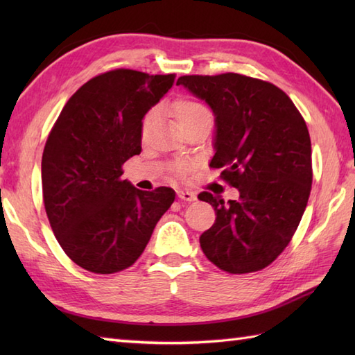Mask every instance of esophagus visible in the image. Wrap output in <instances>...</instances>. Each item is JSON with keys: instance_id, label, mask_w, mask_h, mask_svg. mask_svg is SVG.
<instances>
[{"instance_id": "1", "label": "esophagus", "mask_w": 355, "mask_h": 355, "mask_svg": "<svg viewBox=\"0 0 355 355\" xmlns=\"http://www.w3.org/2000/svg\"><path fill=\"white\" fill-rule=\"evenodd\" d=\"M177 195H178L180 200L187 201V202L197 200V195H195V193L191 192V191H182V189H178V191H177Z\"/></svg>"}]
</instances>
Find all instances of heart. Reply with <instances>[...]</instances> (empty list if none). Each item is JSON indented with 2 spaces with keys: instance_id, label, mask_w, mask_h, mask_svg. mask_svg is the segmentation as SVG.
Instances as JSON below:
<instances>
[{
  "instance_id": "heart-1",
  "label": "heart",
  "mask_w": 355,
  "mask_h": 355,
  "mask_svg": "<svg viewBox=\"0 0 355 355\" xmlns=\"http://www.w3.org/2000/svg\"><path fill=\"white\" fill-rule=\"evenodd\" d=\"M171 112L178 126L182 128L183 131H189L195 126L210 123L212 125V112L206 107L205 103H201L195 99H189V97H182V99H177L172 103ZM155 119V112L150 111L148 114L143 117L141 122V135H146L149 131L150 125L154 123ZM192 164L191 163H178L177 164V173L180 175H184V173L191 172Z\"/></svg>"
}]
</instances>
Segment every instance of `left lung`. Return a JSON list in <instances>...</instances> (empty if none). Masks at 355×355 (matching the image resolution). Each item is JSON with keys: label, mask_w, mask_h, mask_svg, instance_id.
Segmentation results:
<instances>
[{"label": "left lung", "mask_w": 355, "mask_h": 355, "mask_svg": "<svg viewBox=\"0 0 355 355\" xmlns=\"http://www.w3.org/2000/svg\"><path fill=\"white\" fill-rule=\"evenodd\" d=\"M177 85L205 101L215 116L210 168L239 191L224 202L210 192L216 220L200 236L210 262L243 275L270 266L288 245L311 192V140L304 117L281 88L224 73L182 76Z\"/></svg>", "instance_id": "obj_1"}]
</instances>
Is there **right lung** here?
Masks as SVG:
<instances>
[{
  "mask_svg": "<svg viewBox=\"0 0 355 355\" xmlns=\"http://www.w3.org/2000/svg\"><path fill=\"white\" fill-rule=\"evenodd\" d=\"M175 74L119 69L89 79L65 103L42 154V195L67 256L99 275L140 258L155 224L175 200L171 187L140 191L122 166L141 150V120Z\"/></svg>",
  "mask_w": 355,
  "mask_h": 355,
  "instance_id": "1",
  "label": "right lung"
}]
</instances>
